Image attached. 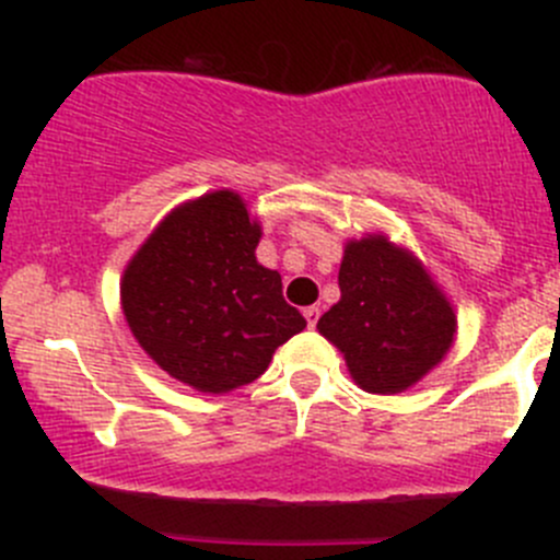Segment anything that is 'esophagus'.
Here are the masks:
<instances>
[{
	"label": "esophagus",
	"mask_w": 560,
	"mask_h": 560,
	"mask_svg": "<svg viewBox=\"0 0 560 560\" xmlns=\"http://www.w3.org/2000/svg\"><path fill=\"white\" fill-rule=\"evenodd\" d=\"M303 316H306V325L312 327V330H314V327H316V322H319V308H316V306H308V308H303Z\"/></svg>",
	"instance_id": "1"
}]
</instances>
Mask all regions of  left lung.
<instances>
[{"mask_svg":"<svg viewBox=\"0 0 560 560\" xmlns=\"http://www.w3.org/2000/svg\"><path fill=\"white\" fill-rule=\"evenodd\" d=\"M341 301L322 314L316 330L341 349L352 380L365 393L395 395L442 363L457 319L420 259L365 235L343 246Z\"/></svg>","mask_w":560,"mask_h":560,"instance_id":"obj_1","label":"left lung"}]
</instances>
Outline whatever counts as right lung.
<instances>
[{
  "label": "right lung",
  "mask_w": 560,
  "mask_h": 560,
  "mask_svg": "<svg viewBox=\"0 0 560 560\" xmlns=\"http://www.w3.org/2000/svg\"><path fill=\"white\" fill-rule=\"evenodd\" d=\"M259 235L241 195L208 191L173 208L124 270L129 330L162 371L197 393L248 385L306 327L281 295V276L254 257Z\"/></svg>",
  "instance_id": "right-lung-1"
}]
</instances>
